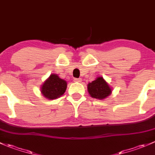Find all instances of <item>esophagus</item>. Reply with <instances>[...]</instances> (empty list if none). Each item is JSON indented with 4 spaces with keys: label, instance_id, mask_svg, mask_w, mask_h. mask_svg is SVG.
Listing matches in <instances>:
<instances>
[{
    "label": "esophagus",
    "instance_id": "34e87169",
    "mask_svg": "<svg viewBox=\"0 0 155 155\" xmlns=\"http://www.w3.org/2000/svg\"><path fill=\"white\" fill-rule=\"evenodd\" d=\"M73 80H74V82H81V81H82V79H81V78H79V79H78V78H75Z\"/></svg>",
    "mask_w": 155,
    "mask_h": 155
}]
</instances>
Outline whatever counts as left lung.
Instances as JSON below:
<instances>
[{"instance_id": "left-lung-1", "label": "left lung", "mask_w": 155, "mask_h": 155, "mask_svg": "<svg viewBox=\"0 0 155 155\" xmlns=\"http://www.w3.org/2000/svg\"><path fill=\"white\" fill-rule=\"evenodd\" d=\"M87 91L91 97L104 100L112 94V88L103 77H97L87 84Z\"/></svg>"}]
</instances>
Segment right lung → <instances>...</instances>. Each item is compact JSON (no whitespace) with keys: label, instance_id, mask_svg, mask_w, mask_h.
Instances as JSON below:
<instances>
[{"label":"right lung","instance_id":"add662e5","mask_svg":"<svg viewBox=\"0 0 155 155\" xmlns=\"http://www.w3.org/2000/svg\"><path fill=\"white\" fill-rule=\"evenodd\" d=\"M68 83L65 80L58 77L57 74H51L41 85V93L48 100L60 97L64 94Z\"/></svg>","mask_w":155,"mask_h":155}]
</instances>
